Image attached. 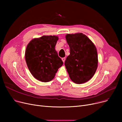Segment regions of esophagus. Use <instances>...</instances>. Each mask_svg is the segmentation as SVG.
<instances>
[{"mask_svg": "<svg viewBox=\"0 0 122 122\" xmlns=\"http://www.w3.org/2000/svg\"><path fill=\"white\" fill-rule=\"evenodd\" d=\"M62 60L63 62L64 63V62H65V60H66L65 57H63V58H62Z\"/></svg>", "mask_w": 122, "mask_h": 122, "instance_id": "1", "label": "esophagus"}]
</instances>
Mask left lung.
<instances>
[{"mask_svg": "<svg viewBox=\"0 0 122 122\" xmlns=\"http://www.w3.org/2000/svg\"><path fill=\"white\" fill-rule=\"evenodd\" d=\"M70 49L65 66L71 80L81 84L91 80L98 66V55L94 43L82 33L67 34Z\"/></svg>", "mask_w": 122, "mask_h": 122, "instance_id": "1", "label": "left lung"}]
</instances>
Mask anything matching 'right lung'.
<instances>
[{
    "mask_svg": "<svg viewBox=\"0 0 122 122\" xmlns=\"http://www.w3.org/2000/svg\"><path fill=\"white\" fill-rule=\"evenodd\" d=\"M58 40L57 36H43L32 40L28 44L25 61L30 73L38 81H51L63 65L55 49Z\"/></svg>",
    "mask_w": 122,
    "mask_h": 122,
    "instance_id": "obj_1",
    "label": "right lung"
}]
</instances>
